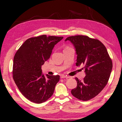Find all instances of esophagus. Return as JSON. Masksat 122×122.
<instances>
[{
  "instance_id": "1",
  "label": "esophagus",
  "mask_w": 122,
  "mask_h": 122,
  "mask_svg": "<svg viewBox=\"0 0 122 122\" xmlns=\"http://www.w3.org/2000/svg\"><path fill=\"white\" fill-rule=\"evenodd\" d=\"M60 77L61 78H69L68 76H67L66 75H60Z\"/></svg>"
}]
</instances>
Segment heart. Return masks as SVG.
Segmentation results:
<instances>
[{
    "instance_id": "b5f03b06",
    "label": "heart",
    "mask_w": 122,
    "mask_h": 122,
    "mask_svg": "<svg viewBox=\"0 0 122 122\" xmlns=\"http://www.w3.org/2000/svg\"><path fill=\"white\" fill-rule=\"evenodd\" d=\"M68 48H69V47H66V48H65V49H64V50H65V49H68Z\"/></svg>"
}]
</instances>
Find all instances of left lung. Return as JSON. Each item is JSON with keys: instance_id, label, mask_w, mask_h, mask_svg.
I'll return each instance as SVG.
<instances>
[{"instance_id": "obj_1", "label": "left lung", "mask_w": 122, "mask_h": 122, "mask_svg": "<svg viewBox=\"0 0 122 122\" xmlns=\"http://www.w3.org/2000/svg\"><path fill=\"white\" fill-rule=\"evenodd\" d=\"M77 54L76 65L84 66L86 76L82 80L76 77L77 86L71 93L80 100L93 98L107 85L112 68V62L106 47L100 40L85 36L68 37Z\"/></svg>"}]
</instances>
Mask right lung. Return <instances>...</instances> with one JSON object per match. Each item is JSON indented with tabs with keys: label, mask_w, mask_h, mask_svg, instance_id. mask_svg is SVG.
I'll use <instances>...</instances> for the list:
<instances>
[{
	"label": "right lung",
	"mask_w": 122,
	"mask_h": 122,
	"mask_svg": "<svg viewBox=\"0 0 122 122\" xmlns=\"http://www.w3.org/2000/svg\"><path fill=\"white\" fill-rule=\"evenodd\" d=\"M62 36L42 35L28 39L14 55L13 78L21 94L32 102L42 103L52 96L59 75L45 76L41 66L49 59Z\"/></svg>",
	"instance_id": "obj_1"
}]
</instances>
